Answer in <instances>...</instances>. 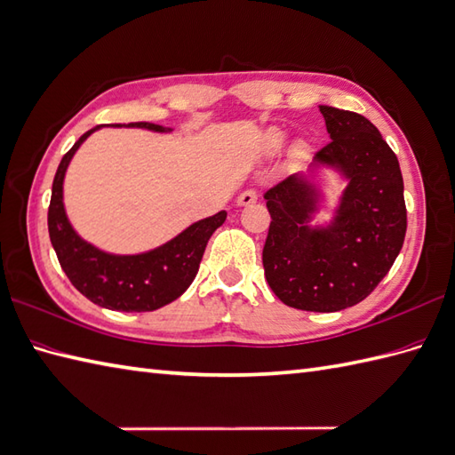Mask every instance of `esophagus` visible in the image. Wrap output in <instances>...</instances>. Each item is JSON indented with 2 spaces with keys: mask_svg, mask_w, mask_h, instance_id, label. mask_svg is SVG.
<instances>
[{
  "mask_svg": "<svg viewBox=\"0 0 455 455\" xmlns=\"http://www.w3.org/2000/svg\"><path fill=\"white\" fill-rule=\"evenodd\" d=\"M238 205H251V204H256L258 202V192L256 189H251V188H248V189H244V192H242L240 196H238Z\"/></svg>",
  "mask_w": 455,
  "mask_h": 455,
  "instance_id": "obj_1",
  "label": "esophagus"
}]
</instances>
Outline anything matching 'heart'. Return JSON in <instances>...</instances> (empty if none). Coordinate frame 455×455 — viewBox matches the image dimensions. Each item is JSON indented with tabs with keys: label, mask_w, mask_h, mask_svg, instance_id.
Listing matches in <instances>:
<instances>
[{
	"label": "heart",
	"mask_w": 455,
	"mask_h": 455,
	"mask_svg": "<svg viewBox=\"0 0 455 455\" xmlns=\"http://www.w3.org/2000/svg\"><path fill=\"white\" fill-rule=\"evenodd\" d=\"M283 143V132L281 130H271L267 133V147L269 149H277V147ZM304 151V145H297V153Z\"/></svg>",
	"instance_id": "obj_1"
}]
</instances>
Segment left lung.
Returning a JSON list of instances; mask_svg holds the SVG:
<instances>
[{"mask_svg": "<svg viewBox=\"0 0 455 455\" xmlns=\"http://www.w3.org/2000/svg\"><path fill=\"white\" fill-rule=\"evenodd\" d=\"M331 141L314 161L348 178L337 217L310 228L315 188L287 176L263 197L271 215L263 269L271 291L291 308L337 312L355 306L386 277L407 230L403 176L395 153L364 116L320 107Z\"/></svg>", "mask_w": 455, "mask_h": 455, "instance_id": "obj_1", "label": "left lung"}]
</instances>
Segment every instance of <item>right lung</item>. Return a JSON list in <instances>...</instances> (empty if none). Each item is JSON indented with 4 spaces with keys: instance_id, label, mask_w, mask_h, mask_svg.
<instances>
[{
    "instance_id": "1",
    "label": "right lung",
    "mask_w": 455,
    "mask_h": 455,
    "mask_svg": "<svg viewBox=\"0 0 455 455\" xmlns=\"http://www.w3.org/2000/svg\"><path fill=\"white\" fill-rule=\"evenodd\" d=\"M128 128H147L163 132L151 122L112 124ZM97 130L92 128L79 137V141L63 155L52 184L48 207V232L56 250L60 266L83 297L102 308L116 312H151L176 300L197 275L199 263L211 235L225 223L227 213L207 217L186 228L182 235L164 246L140 256H110L81 240L63 211L61 186L66 168L79 145Z\"/></svg>"
}]
</instances>
